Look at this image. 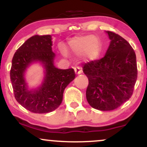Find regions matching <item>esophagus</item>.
I'll list each match as a JSON object with an SVG mask.
<instances>
[{
  "label": "esophagus",
  "mask_w": 147,
  "mask_h": 147,
  "mask_svg": "<svg viewBox=\"0 0 147 147\" xmlns=\"http://www.w3.org/2000/svg\"><path fill=\"white\" fill-rule=\"evenodd\" d=\"M74 69H75V73L77 74V75H79V74H81L82 72V70L81 69L80 67H79V66L75 67V68Z\"/></svg>",
  "instance_id": "1"
}]
</instances>
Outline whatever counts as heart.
<instances>
[{
	"instance_id": "heart-1",
	"label": "heart",
	"mask_w": 147,
	"mask_h": 147,
	"mask_svg": "<svg viewBox=\"0 0 147 147\" xmlns=\"http://www.w3.org/2000/svg\"><path fill=\"white\" fill-rule=\"evenodd\" d=\"M69 46L75 55L85 54L86 59L88 60L97 59L102 49L101 43L92 35L75 37L69 42Z\"/></svg>"
}]
</instances>
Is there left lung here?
Returning <instances> with one entry per match:
<instances>
[{
	"label": "left lung",
	"instance_id": "obj_1",
	"mask_svg": "<svg viewBox=\"0 0 147 147\" xmlns=\"http://www.w3.org/2000/svg\"><path fill=\"white\" fill-rule=\"evenodd\" d=\"M106 32L111 43L105 56L84 64L83 72L88 79V102L99 111H113L129 100L138 77L136 56L124 38Z\"/></svg>",
	"mask_w": 147,
	"mask_h": 147
}]
</instances>
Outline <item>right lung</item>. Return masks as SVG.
Instances as JSON below:
<instances>
[{"label": "right lung", "mask_w": 147, "mask_h": 147, "mask_svg": "<svg viewBox=\"0 0 147 147\" xmlns=\"http://www.w3.org/2000/svg\"><path fill=\"white\" fill-rule=\"evenodd\" d=\"M50 35L30 37L15 52L10 70V79L16 101L34 113H47L61 104L63 91L75 79L73 68L58 69L54 65ZM41 61L46 69L45 82L36 90L29 91L24 81L25 69L31 63Z\"/></svg>", "instance_id": "add662e5"}]
</instances>
